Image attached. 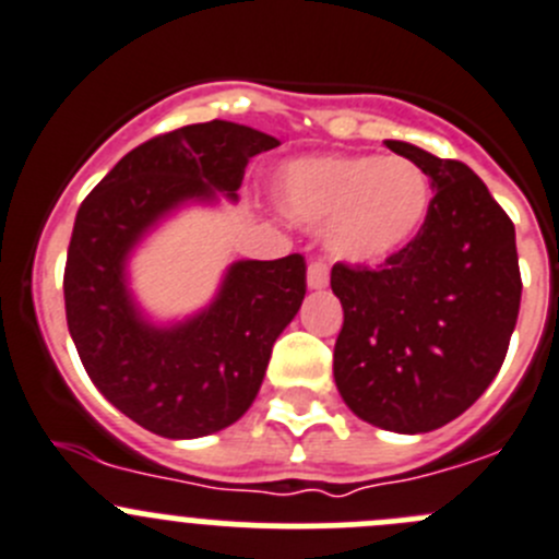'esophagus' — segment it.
Wrapping results in <instances>:
<instances>
[{
	"label": "esophagus",
	"mask_w": 559,
	"mask_h": 559,
	"mask_svg": "<svg viewBox=\"0 0 559 559\" xmlns=\"http://www.w3.org/2000/svg\"><path fill=\"white\" fill-rule=\"evenodd\" d=\"M309 286L311 289H325L328 286V264L325 262L309 264Z\"/></svg>",
	"instance_id": "obj_1"
}]
</instances>
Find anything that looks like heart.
<instances>
[{
    "instance_id": "1",
    "label": "heart",
    "mask_w": 559,
    "mask_h": 559,
    "mask_svg": "<svg viewBox=\"0 0 559 559\" xmlns=\"http://www.w3.org/2000/svg\"><path fill=\"white\" fill-rule=\"evenodd\" d=\"M275 201L300 226H325L336 259L380 264L408 248L430 215V179L405 156L331 154L289 162Z\"/></svg>"
}]
</instances>
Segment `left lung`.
I'll use <instances>...</instances> for the list:
<instances>
[{"label":"left lung","instance_id":"1","mask_svg":"<svg viewBox=\"0 0 559 559\" xmlns=\"http://www.w3.org/2000/svg\"><path fill=\"white\" fill-rule=\"evenodd\" d=\"M385 145L430 176V215L378 270L333 264L344 309L333 378L358 419L430 432L472 408L508 356L521 306L515 228L468 165Z\"/></svg>","mask_w":559,"mask_h":559}]
</instances>
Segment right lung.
<instances>
[{"label": "right lung", "mask_w": 559, "mask_h": 559, "mask_svg": "<svg viewBox=\"0 0 559 559\" xmlns=\"http://www.w3.org/2000/svg\"><path fill=\"white\" fill-rule=\"evenodd\" d=\"M278 140L231 121L156 134L129 151L82 201L68 245L66 320L82 367L115 408L165 438L234 425L259 394L270 353L306 297V259L237 262L215 304L154 328L127 292V255L190 198H237L250 156Z\"/></svg>", "instance_id": "right-lung-1"}]
</instances>
